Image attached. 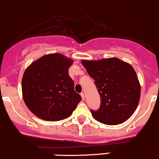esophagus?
I'll list each match as a JSON object with an SVG mask.
<instances>
[{
	"label": "esophagus",
	"instance_id": "1",
	"mask_svg": "<svg viewBox=\"0 0 159 159\" xmlns=\"http://www.w3.org/2000/svg\"><path fill=\"white\" fill-rule=\"evenodd\" d=\"M81 98H82V99H84V98H85V97H84V93L83 92H82V93H81Z\"/></svg>",
	"mask_w": 159,
	"mask_h": 159
}]
</instances>
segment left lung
I'll list each match as a JSON object with an SVG mask.
<instances>
[{"label":"left lung","mask_w":159,"mask_h":159,"mask_svg":"<svg viewBox=\"0 0 159 159\" xmlns=\"http://www.w3.org/2000/svg\"><path fill=\"white\" fill-rule=\"evenodd\" d=\"M100 96V106L90 111L97 121L115 125L127 121L138 106L140 85L134 68L118 58L82 60Z\"/></svg>","instance_id":"obj_1"}]
</instances>
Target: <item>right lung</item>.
I'll return each instance as SVG.
<instances>
[{
  "instance_id": "right-lung-1",
  "label": "right lung",
  "mask_w": 159,
  "mask_h": 159,
  "mask_svg": "<svg viewBox=\"0 0 159 159\" xmlns=\"http://www.w3.org/2000/svg\"><path fill=\"white\" fill-rule=\"evenodd\" d=\"M73 61L60 53L45 55L34 61L22 77L25 103L31 112L46 121L63 120L72 114L81 97L69 75Z\"/></svg>"
}]
</instances>
